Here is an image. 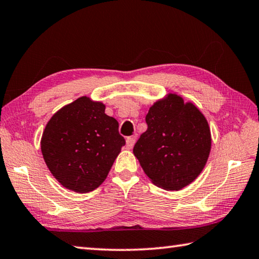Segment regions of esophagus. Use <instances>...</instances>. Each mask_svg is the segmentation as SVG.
Returning a JSON list of instances; mask_svg holds the SVG:
<instances>
[{"instance_id":"34e87169","label":"esophagus","mask_w":259,"mask_h":259,"mask_svg":"<svg viewBox=\"0 0 259 259\" xmlns=\"http://www.w3.org/2000/svg\"><path fill=\"white\" fill-rule=\"evenodd\" d=\"M135 144V138L134 136H130V138L126 139V146H127L128 149H132Z\"/></svg>"}]
</instances>
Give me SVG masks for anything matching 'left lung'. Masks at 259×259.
<instances>
[{"instance_id": "1", "label": "left lung", "mask_w": 259, "mask_h": 259, "mask_svg": "<svg viewBox=\"0 0 259 259\" xmlns=\"http://www.w3.org/2000/svg\"><path fill=\"white\" fill-rule=\"evenodd\" d=\"M148 130L133 152L146 176L157 186L179 190L205 167L211 151L207 120L192 102L170 94L149 109Z\"/></svg>"}]
</instances>
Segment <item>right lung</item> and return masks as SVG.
I'll list each match as a JSON object with an SVG mask.
<instances>
[{
    "instance_id": "obj_1",
    "label": "right lung",
    "mask_w": 259,
    "mask_h": 259,
    "mask_svg": "<svg viewBox=\"0 0 259 259\" xmlns=\"http://www.w3.org/2000/svg\"><path fill=\"white\" fill-rule=\"evenodd\" d=\"M44 160L61 185L89 193L104 183L125 139L105 105L81 97L54 114L41 138Z\"/></svg>"
}]
</instances>
